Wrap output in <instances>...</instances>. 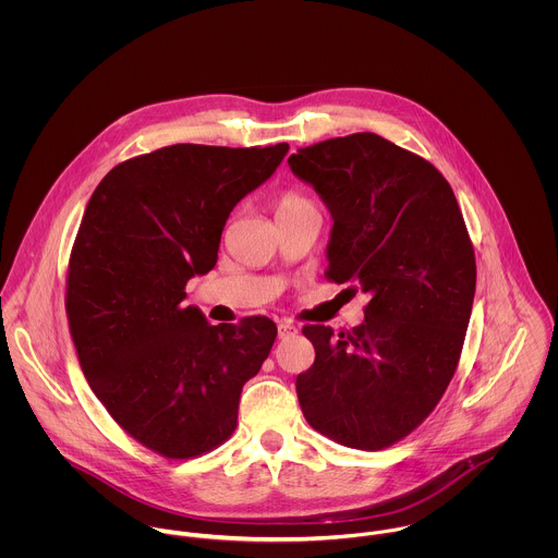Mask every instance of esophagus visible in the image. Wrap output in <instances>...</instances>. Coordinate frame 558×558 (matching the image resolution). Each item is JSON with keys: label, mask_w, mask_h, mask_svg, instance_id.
<instances>
[{"label": "esophagus", "mask_w": 558, "mask_h": 558, "mask_svg": "<svg viewBox=\"0 0 558 558\" xmlns=\"http://www.w3.org/2000/svg\"><path fill=\"white\" fill-rule=\"evenodd\" d=\"M277 330H279V339H288V337H294L299 332V328L292 322H288V319H281Z\"/></svg>", "instance_id": "obj_1"}]
</instances>
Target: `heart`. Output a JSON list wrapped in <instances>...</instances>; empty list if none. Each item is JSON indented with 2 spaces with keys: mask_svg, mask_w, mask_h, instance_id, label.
Instances as JSON below:
<instances>
[{
  "mask_svg": "<svg viewBox=\"0 0 558 558\" xmlns=\"http://www.w3.org/2000/svg\"><path fill=\"white\" fill-rule=\"evenodd\" d=\"M303 206H310V202L301 195V193H286L279 204H277V215H283V213H290V210H296V208H303Z\"/></svg>",
  "mask_w": 558,
  "mask_h": 558,
  "instance_id": "1",
  "label": "heart"
}]
</instances>
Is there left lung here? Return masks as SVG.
Wrapping results in <instances>:
<instances>
[{"label": "left lung", "mask_w": 558, "mask_h": 558, "mask_svg": "<svg viewBox=\"0 0 558 558\" xmlns=\"http://www.w3.org/2000/svg\"><path fill=\"white\" fill-rule=\"evenodd\" d=\"M288 165L332 217L326 277L372 294L350 332L303 328L316 361L296 378L299 401L319 434L378 451L410 434L456 374L475 251L442 173L376 133L301 148Z\"/></svg>", "instance_id": "1"}]
</instances>
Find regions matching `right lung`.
I'll list each match as a JSON object with an SVG mask.
<instances>
[{
  "mask_svg": "<svg viewBox=\"0 0 558 558\" xmlns=\"http://www.w3.org/2000/svg\"><path fill=\"white\" fill-rule=\"evenodd\" d=\"M288 144H175L124 160L92 193L69 262L66 314L81 369L116 423L171 460L232 436L240 391L266 361L275 322L208 324L184 286L217 264L234 206Z\"/></svg>",
  "mask_w": 558,
  "mask_h": 558,
  "instance_id": "add662e5",
  "label": "right lung"
}]
</instances>
